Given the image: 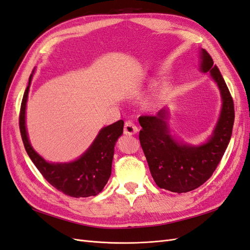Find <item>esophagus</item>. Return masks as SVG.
<instances>
[{
  "label": "esophagus",
  "instance_id": "obj_1",
  "mask_svg": "<svg viewBox=\"0 0 250 250\" xmlns=\"http://www.w3.org/2000/svg\"><path fill=\"white\" fill-rule=\"evenodd\" d=\"M138 132V127L135 125V124L132 121H125L124 133L125 135H134V134Z\"/></svg>",
  "mask_w": 250,
  "mask_h": 250
}]
</instances>
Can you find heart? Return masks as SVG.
Masks as SVG:
<instances>
[{
  "label": "heart",
  "instance_id": "obj_1",
  "mask_svg": "<svg viewBox=\"0 0 250 250\" xmlns=\"http://www.w3.org/2000/svg\"><path fill=\"white\" fill-rule=\"evenodd\" d=\"M164 91L163 89H159V91H157L155 94H154V101L156 102V104H159V102H161L162 100H163V98H164Z\"/></svg>",
  "mask_w": 250,
  "mask_h": 250
}]
</instances>
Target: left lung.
<instances>
[{
  "label": "left lung",
  "mask_w": 250,
  "mask_h": 250,
  "mask_svg": "<svg viewBox=\"0 0 250 250\" xmlns=\"http://www.w3.org/2000/svg\"><path fill=\"white\" fill-rule=\"evenodd\" d=\"M200 53V70L210 73L222 98L219 120L207 142L198 146L178 142L170 133L167 108L156 116L138 118L143 127L140 145L153 180L159 188L177 193L198 188L213 174L231 138L234 123L233 100L225 80L206 50Z\"/></svg>",
  "instance_id": "1"
}]
</instances>
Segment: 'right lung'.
<instances>
[{"mask_svg":"<svg viewBox=\"0 0 250 250\" xmlns=\"http://www.w3.org/2000/svg\"><path fill=\"white\" fill-rule=\"evenodd\" d=\"M34 72L35 70L30 75L28 85L25 89L19 120L25 150L43 177L57 190L72 197L97 195L111 176L114 146L119 136L123 135L124 120H118L113 125L102 127L89 148L76 161L69 163L46 162L31 146L25 124L27 97Z\"/></svg>","mask_w":250,"mask_h":250,"instance_id":"obj_1","label":"right lung"}]
</instances>
